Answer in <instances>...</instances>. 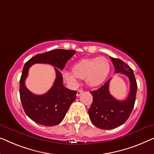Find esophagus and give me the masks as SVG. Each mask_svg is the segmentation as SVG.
I'll use <instances>...</instances> for the list:
<instances>
[{
    "label": "esophagus",
    "mask_w": 154,
    "mask_h": 154,
    "mask_svg": "<svg viewBox=\"0 0 154 154\" xmlns=\"http://www.w3.org/2000/svg\"><path fill=\"white\" fill-rule=\"evenodd\" d=\"M84 93V91L82 90H78V92H77V94H76V96L77 97H80V96H81L82 94H83Z\"/></svg>",
    "instance_id": "34e87169"
}]
</instances>
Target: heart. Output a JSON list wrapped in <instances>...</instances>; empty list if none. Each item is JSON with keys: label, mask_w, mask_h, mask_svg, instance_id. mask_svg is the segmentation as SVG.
Returning <instances> with one entry per match:
<instances>
[{"label": "heart", "mask_w": 154, "mask_h": 154, "mask_svg": "<svg viewBox=\"0 0 154 154\" xmlns=\"http://www.w3.org/2000/svg\"><path fill=\"white\" fill-rule=\"evenodd\" d=\"M110 63L106 57L82 59L74 64L72 73L62 72L64 79L73 85H78L76 78L85 79L88 85L95 87L101 85L110 72Z\"/></svg>", "instance_id": "heart-1"}]
</instances>
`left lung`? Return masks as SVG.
Segmentation results:
<instances>
[{"instance_id":"obj_1","label":"left lung","mask_w":154,"mask_h":154,"mask_svg":"<svg viewBox=\"0 0 154 154\" xmlns=\"http://www.w3.org/2000/svg\"><path fill=\"white\" fill-rule=\"evenodd\" d=\"M110 57L115 66V72L123 73L129 79L130 91L124 101L116 99L109 92L110 79L98 90L90 92L93 102L88 110L89 116L94 125L106 130L117 128L128 119L134 107L137 88L132 69L122 60Z\"/></svg>"}]
</instances>
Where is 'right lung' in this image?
<instances>
[{
  "label": "right lung",
  "instance_id": "obj_1",
  "mask_svg": "<svg viewBox=\"0 0 154 154\" xmlns=\"http://www.w3.org/2000/svg\"><path fill=\"white\" fill-rule=\"evenodd\" d=\"M75 53L74 50L55 49L37 54L29 60L23 66L20 79V99L28 117L36 123L52 126L59 124L76 98V91L63 85L62 70L69 60ZM36 63H49L55 66L57 79L52 88L42 95H34L26 88L25 81L29 68Z\"/></svg>",
  "mask_w": 154,
  "mask_h": 154
}]
</instances>
